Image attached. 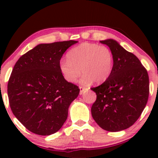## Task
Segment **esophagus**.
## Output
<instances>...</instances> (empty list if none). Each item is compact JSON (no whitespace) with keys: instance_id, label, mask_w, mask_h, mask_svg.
Listing matches in <instances>:
<instances>
[{"instance_id":"1","label":"esophagus","mask_w":158,"mask_h":158,"mask_svg":"<svg viewBox=\"0 0 158 158\" xmlns=\"http://www.w3.org/2000/svg\"><path fill=\"white\" fill-rule=\"evenodd\" d=\"M80 94H83V93L85 91V90H87V88H84V87H82V86H80Z\"/></svg>"}]
</instances>
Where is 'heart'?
I'll return each instance as SVG.
<instances>
[{
	"label": "heart",
	"instance_id": "b5f03b06",
	"mask_svg": "<svg viewBox=\"0 0 158 158\" xmlns=\"http://www.w3.org/2000/svg\"><path fill=\"white\" fill-rule=\"evenodd\" d=\"M68 60H61L60 70L67 81L74 83L81 75L85 85L103 83L111 74L114 55L109 47L95 43H83L67 53ZM81 70L80 71L79 70Z\"/></svg>",
	"mask_w": 158,
	"mask_h": 158
}]
</instances>
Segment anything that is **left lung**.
<instances>
[{
	"mask_svg": "<svg viewBox=\"0 0 158 158\" xmlns=\"http://www.w3.org/2000/svg\"><path fill=\"white\" fill-rule=\"evenodd\" d=\"M100 42L111 49L114 65L106 81L90 88L96 94L91 107L92 116L104 130L122 131L137 122L148 103V73L139 60L115 40Z\"/></svg>",
	"mask_w": 158,
	"mask_h": 158,
	"instance_id": "left-lung-1",
	"label": "left lung"
}]
</instances>
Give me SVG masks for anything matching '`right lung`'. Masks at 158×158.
<instances>
[{
	"label": "right lung",
	"mask_w": 158,
	"mask_h": 158,
	"mask_svg": "<svg viewBox=\"0 0 158 158\" xmlns=\"http://www.w3.org/2000/svg\"><path fill=\"white\" fill-rule=\"evenodd\" d=\"M77 41L41 44L18 60L8 83L10 109L31 132L50 135L68 118V108L78 96V86L69 83L60 70L62 55Z\"/></svg>",
	"instance_id": "1"
}]
</instances>
